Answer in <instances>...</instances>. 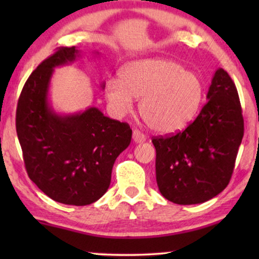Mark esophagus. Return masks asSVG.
<instances>
[{
    "label": "esophagus",
    "mask_w": 259,
    "mask_h": 259,
    "mask_svg": "<svg viewBox=\"0 0 259 259\" xmlns=\"http://www.w3.org/2000/svg\"><path fill=\"white\" fill-rule=\"evenodd\" d=\"M146 136L143 132H140L139 130H134L133 131V140L136 141V143H144V141H146Z\"/></svg>",
    "instance_id": "obj_1"
}]
</instances>
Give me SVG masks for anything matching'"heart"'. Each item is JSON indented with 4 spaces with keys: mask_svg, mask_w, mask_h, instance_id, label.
<instances>
[{
    "mask_svg": "<svg viewBox=\"0 0 259 259\" xmlns=\"http://www.w3.org/2000/svg\"><path fill=\"white\" fill-rule=\"evenodd\" d=\"M205 86L197 73L169 59L128 62L120 80L108 79L105 95L115 115L123 116L139 101L141 118L151 130L169 134L185 128L203 102Z\"/></svg>",
    "mask_w": 259,
    "mask_h": 259,
    "instance_id": "heart-1",
    "label": "heart"
}]
</instances>
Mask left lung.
Returning a JSON list of instances; mask_svg holds the SVG:
<instances>
[{"instance_id":"1","label":"left lung","mask_w":259,"mask_h":259,"mask_svg":"<svg viewBox=\"0 0 259 259\" xmlns=\"http://www.w3.org/2000/svg\"><path fill=\"white\" fill-rule=\"evenodd\" d=\"M207 102L183 132L153 138L159 191L179 205L217 196L231 179L244 136L238 92L223 68L215 70Z\"/></svg>"}]
</instances>
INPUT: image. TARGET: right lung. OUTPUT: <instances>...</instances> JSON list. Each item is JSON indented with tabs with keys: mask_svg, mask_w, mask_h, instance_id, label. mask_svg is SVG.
<instances>
[{
	"mask_svg": "<svg viewBox=\"0 0 259 259\" xmlns=\"http://www.w3.org/2000/svg\"><path fill=\"white\" fill-rule=\"evenodd\" d=\"M79 56L75 47H61L30 74L17 102L16 132L31 182L58 203L83 206L108 190L132 130L97 107L67 115L53 109L48 92L54 68Z\"/></svg>",
	"mask_w": 259,
	"mask_h": 259,
	"instance_id": "1",
	"label": "right lung"
}]
</instances>
